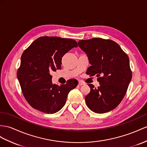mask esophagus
I'll list each match as a JSON object with an SVG mask.
<instances>
[{"instance_id":"34e87169","label":"esophagus","mask_w":147,"mask_h":147,"mask_svg":"<svg viewBox=\"0 0 147 147\" xmlns=\"http://www.w3.org/2000/svg\"><path fill=\"white\" fill-rule=\"evenodd\" d=\"M85 84H84V82H82V81H79V83H78V85L79 86H82V85H84Z\"/></svg>"}]
</instances>
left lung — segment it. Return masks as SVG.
I'll return each instance as SVG.
<instances>
[{"instance_id":"left-lung-1","label":"left lung","mask_w":147,"mask_h":147,"mask_svg":"<svg viewBox=\"0 0 147 147\" xmlns=\"http://www.w3.org/2000/svg\"><path fill=\"white\" fill-rule=\"evenodd\" d=\"M78 45L87 55L91 66L87 70L96 76L100 86L85 97L89 109L97 114L109 112L121 102L132 77L129 56L119 45L111 40L94 38L80 40Z\"/></svg>"}]
</instances>
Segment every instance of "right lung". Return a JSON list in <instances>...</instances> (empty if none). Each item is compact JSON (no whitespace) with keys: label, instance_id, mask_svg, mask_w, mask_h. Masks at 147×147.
Instances as JSON below:
<instances>
[{"label":"right lung","instance_id":"right-lung-1","mask_svg":"<svg viewBox=\"0 0 147 147\" xmlns=\"http://www.w3.org/2000/svg\"><path fill=\"white\" fill-rule=\"evenodd\" d=\"M78 47L75 40L57 36H41L24 51L17 76L24 96L30 106L47 114H54L65 106L69 92L77 86L76 80L66 84H53L50 73L61 68V59Z\"/></svg>","mask_w":147,"mask_h":147}]
</instances>
